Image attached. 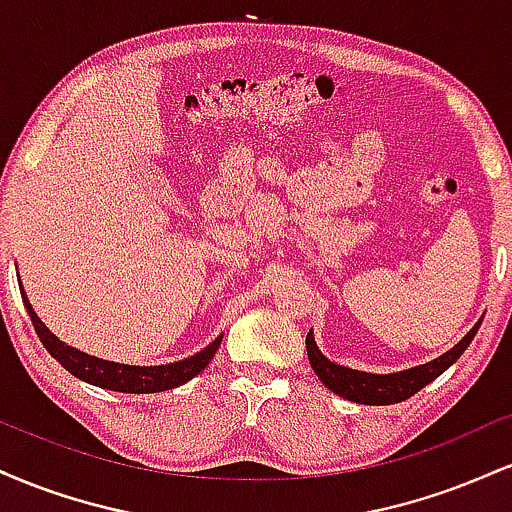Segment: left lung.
Returning a JSON list of instances; mask_svg holds the SVG:
<instances>
[{
    "instance_id": "1",
    "label": "left lung",
    "mask_w": 512,
    "mask_h": 512,
    "mask_svg": "<svg viewBox=\"0 0 512 512\" xmlns=\"http://www.w3.org/2000/svg\"><path fill=\"white\" fill-rule=\"evenodd\" d=\"M479 325L481 322H477V325L467 332V337H464L460 344L452 346L448 354L436 358V361L424 363V366L419 368L402 370V373H392V375H373V373H363V370L337 366V363H332L330 358L320 354L313 332H308V337H305V349H308L310 366H313L317 378L330 387L332 392H337L339 397L351 399V402L378 404V407H383V404L404 402V399L416 395L421 387L433 383L440 373H445V370H448L452 363L464 354V349L472 344L474 334L479 332Z\"/></svg>"
}]
</instances>
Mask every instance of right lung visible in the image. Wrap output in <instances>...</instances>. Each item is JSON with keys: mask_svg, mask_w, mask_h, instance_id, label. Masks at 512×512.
<instances>
[{"mask_svg": "<svg viewBox=\"0 0 512 512\" xmlns=\"http://www.w3.org/2000/svg\"><path fill=\"white\" fill-rule=\"evenodd\" d=\"M23 303H26V310L28 315H31L35 332H38L40 342L45 344V349L50 351V356L57 358V361H60L62 366L72 375H76L79 380L105 387V390L129 392V395H146V392L173 390V387L187 383V380H192L195 375L202 373V370L209 366L211 358H214L216 349L221 346V337H219L216 342H211L207 349L199 351L197 356L185 358V361L168 363V366H125V363L103 361V358L88 356L84 351H76L72 346L62 344L60 339H57L55 334L40 322V317L33 313L26 293H23Z\"/></svg>", "mask_w": 512, "mask_h": 512, "instance_id": "obj_1", "label": "right lung"}]
</instances>
